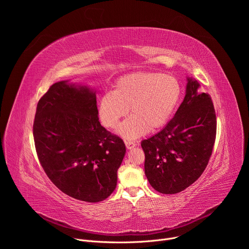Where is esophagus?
I'll list each match as a JSON object with an SVG mask.
<instances>
[{
	"mask_svg": "<svg viewBox=\"0 0 249 249\" xmlns=\"http://www.w3.org/2000/svg\"><path fill=\"white\" fill-rule=\"evenodd\" d=\"M125 145H126L127 150H131L134 147H136V144L134 143V142H131V141H125Z\"/></svg>",
	"mask_w": 249,
	"mask_h": 249,
	"instance_id": "esophagus-1",
	"label": "esophagus"
}]
</instances>
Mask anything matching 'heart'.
Instances as JSON below:
<instances>
[{
	"instance_id": "1",
	"label": "heart",
	"mask_w": 249,
	"mask_h": 249,
	"mask_svg": "<svg viewBox=\"0 0 249 249\" xmlns=\"http://www.w3.org/2000/svg\"><path fill=\"white\" fill-rule=\"evenodd\" d=\"M179 81L170 75L131 73L119 78L112 91L97 103V114L106 128H115L120 119L132 114L117 129L127 140H134L162 127L171 117L181 97Z\"/></svg>"
}]
</instances>
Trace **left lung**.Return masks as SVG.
Wrapping results in <instances>:
<instances>
[{
	"label": "left lung",
	"instance_id": "1",
	"mask_svg": "<svg viewBox=\"0 0 249 249\" xmlns=\"http://www.w3.org/2000/svg\"><path fill=\"white\" fill-rule=\"evenodd\" d=\"M187 77L185 96L173 118L156 135L141 143L145 174L152 187L175 194L194 183L205 170L215 144L217 120L208 93Z\"/></svg>",
	"mask_w": 249,
	"mask_h": 249
}]
</instances>
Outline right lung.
<instances>
[{
	"instance_id": "1",
	"label": "right lung",
	"mask_w": 249,
	"mask_h": 249,
	"mask_svg": "<svg viewBox=\"0 0 249 249\" xmlns=\"http://www.w3.org/2000/svg\"><path fill=\"white\" fill-rule=\"evenodd\" d=\"M33 137L45 173L65 194L95 203L116 188L126 148L100 125L94 89L69 81L52 85L37 103Z\"/></svg>"
}]
</instances>
